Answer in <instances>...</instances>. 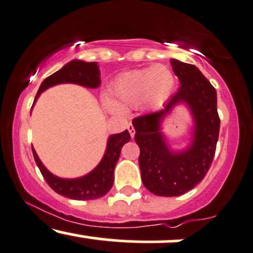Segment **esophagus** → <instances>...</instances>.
I'll use <instances>...</instances> for the list:
<instances>
[{
    "instance_id": "obj_1",
    "label": "esophagus",
    "mask_w": 253,
    "mask_h": 253,
    "mask_svg": "<svg viewBox=\"0 0 253 253\" xmlns=\"http://www.w3.org/2000/svg\"><path fill=\"white\" fill-rule=\"evenodd\" d=\"M127 130H129V132H130V136H131V137H133V136H135V127H133V126L132 124H129V126H127Z\"/></svg>"
}]
</instances>
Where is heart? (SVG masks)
<instances>
[{
  "instance_id": "1",
  "label": "heart",
  "mask_w": 253,
  "mask_h": 253,
  "mask_svg": "<svg viewBox=\"0 0 253 253\" xmlns=\"http://www.w3.org/2000/svg\"><path fill=\"white\" fill-rule=\"evenodd\" d=\"M173 88L171 71L165 65H155L120 74L110 87V99L117 108H132L139 104L159 108Z\"/></svg>"
}]
</instances>
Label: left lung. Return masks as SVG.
Masks as SVG:
<instances>
[{
    "label": "left lung",
    "instance_id": "8db88e82",
    "mask_svg": "<svg viewBox=\"0 0 253 253\" xmlns=\"http://www.w3.org/2000/svg\"><path fill=\"white\" fill-rule=\"evenodd\" d=\"M180 88L162 110L132 120L135 141L139 147L142 182L159 197H179L204 179L212 165L220 129L216 91L194 65L171 59ZM186 102L195 116V138L182 153H171L159 131L162 118L176 105Z\"/></svg>",
    "mask_w": 253,
    "mask_h": 253
}]
</instances>
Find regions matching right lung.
Masks as SVG:
<instances>
[{"mask_svg": "<svg viewBox=\"0 0 253 253\" xmlns=\"http://www.w3.org/2000/svg\"><path fill=\"white\" fill-rule=\"evenodd\" d=\"M62 83H74V84L84 85L86 87L96 88L100 84L99 70L96 62H85L80 60H73L65 65L58 72L47 77L39 88L34 103L41 92L56 84ZM130 133L127 130L110 136L106 147L105 155L94 170L79 179H60L50 174L35 153L32 145L33 156L37 162L43 179L48 183L53 191L64 197L73 199V200H93L102 198L111 189L114 185V170L115 166L120 159L122 147L130 141Z\"/></svg>", "mask_w": 253, "mask_h": 253, "instance_id": "right-lung-1", "label": "right lung"}]
</instances>
